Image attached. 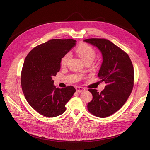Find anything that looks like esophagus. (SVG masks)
I'll use <instances>...</instances> for the list:
<instances>
[{
    "label": "esophagus",
    "instance_id": "1",
    "mask_svg": "<svg viewBox=\"0 0 150 150\" xmlns=\"http://www.w3.org/2000/svg\"><path fill=\"white\" fill-rule=\"evenodd\" d=\"M76 90L77 92L78 93H81L82 91H84L85 90V89L83 87H76Z\"/></svg>",
    "mask_w": 150,
    "mask_h": 150
}]
</instances>
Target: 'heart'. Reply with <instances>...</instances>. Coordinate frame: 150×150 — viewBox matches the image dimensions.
<instances>
[{"label": "heart", "instance_id": "b5f03b06", "mask_svg": "<svg viewBox=\"0 0 150 150\" xmlns=\"http://www.w3.org/2000/svg\"><path fill=\"white\" fill-rule=\"evenodd\" d=\"M75 52L84 62L88 60L93 61L96 57L95 50L93 47L86 43H82L77 46L75 49ZM71 56V53L67 52L61 57L60 63L62 67H65L67 65Z\"/></svg>", "mask_w": 150, "mask_h": 150}]
</instances>
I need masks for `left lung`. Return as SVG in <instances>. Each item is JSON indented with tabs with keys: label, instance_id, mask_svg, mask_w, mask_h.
<instances>
[{
	"label": "left lung",
	"instance_id": "8db88e82",
	"mask_svg": "<svg viewBox=\"0 0 150 150\" xmlns=\"http://www.w3.org/2000/svg\"><path fill=\"white\" fill-rule=\"evenodd\" d=\"M84 41L97 47L101 52L103 63L98 76L106 83L97 92L89 89L93 100L88 110L98 117H107L119 110L129 97L134 84V71L128 54L110 41L105 38H88Z\"/></svg>",
	"mask_w": 150,
	"mask_h": 150
}]
</instances>
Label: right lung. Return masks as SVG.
<instances>
[{"label":"right lung","mask_w":150,"mask_h":150,"mask_svg":"<svg viewBox=\"0 0 150 150\" xmlns=\"http://www.w3.org/2000/svg\"><path fill=\"white\" fill-rule=\"evenodd\" d=\"M74 39H52L28 54L21 75V87L27 102L39 114L48 117L59 116L75 88H56L52 77L60 69V59L76 44Z\"/></svg>","instance_id":"obj_1"}]
</instances>
